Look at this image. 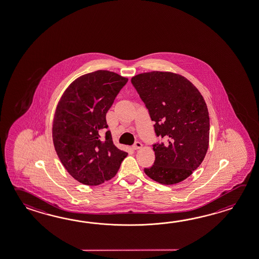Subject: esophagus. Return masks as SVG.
<instances>
[{
  "instance_id": "obj_1",
  "label": "esophagus",
  "mask_w": 259,
  "mask_h": 259,
  "mask_svg": "<svg viewBox=\"0 0 259 259\" xmlns=\"http://www.w3.org/2000/svg\"><path fill=\"white\" fill-rule=\"evenodd\" d=\"M142 147H143V145H142V143H140V142H136L135 143V145L133 146V148L135 149V150H137V149H140V148H142Z\"/></svg>"
}]
</instances>
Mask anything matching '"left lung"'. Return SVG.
<instances>
[{"instance_id":"left-lung-1","label":"left lung","mask_w":259,"mask_h":259,"mask_svg":"<svg viewBox=\"0 0 259 259\" xmlns=\"http://www.w3.org/2000/svg\"><path fill=\"white\" fill-rule=\"evenodd\" d=\"M146 104L156 137V159L145 168L153 181L172 185L191 176L204 159L209 147L210 118L198 89L179 74L151 71L131 79Z\"/></svg>"}]
</instances>
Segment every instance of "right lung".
Here are the masks:
<instances>
[{
	"instance_id": "obj_1",
	"label": "right lung",
	"mask_w": 259,
	"mask_h": 259,
	"mask_svg": "<svg viewBox=\"0 0 259 259\" xmlns=\"http://www.w3.org/2000/svg\"><path fill=\"white\" fill-rule=\"evenodd\" d=\"M128 78L97 70L75 79L60 98L55 112V150L69 175L78 182L97 186L116 175L126 157L113 145L106 113Z\"/></svg>"
}]
</instances>
